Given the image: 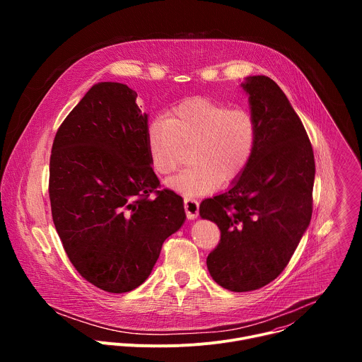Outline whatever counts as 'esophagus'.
<instances>
[{
  "label": "esophagus",
  "mask_w": 362,
  "mask_h": 362,
  "mask_svg": "<svg viewBox=\"0 0 362 362\" xmlns=\"http://www.w3.org/2000/svg\"><path fill=\"white\" fill-rule=\"evenodd\" d=\"M185 211L187 219H196L199 215V203L192 197L185 199Z\"/></svg>",
  "instance_id": "34e87169"
}]
</instances>
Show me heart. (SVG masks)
<instances>
[{"label":"heart","instance_id":"heart-1","mask_svg":"<svg viewBox=\"0 0 362 362\" xmlns=\"http://www.w3.org/2000/svg\"><path fill=\"white\" fill-rule=\"evenodd\" d=\"M256 136V122L249 110L193 97L154 119L147 127L146 144L151 169L159 176L173 175L183 163L185 150L192 147L193 166L168 186L185 196H203L243 173L253 156Z\"/></svg>","mask_w":362,"mask_h":362}]
</instances>
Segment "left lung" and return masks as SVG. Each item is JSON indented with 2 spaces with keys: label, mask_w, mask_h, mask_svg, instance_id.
<instances>
[{
  "label": "left lung",
  "mask_w": 362,
  "mask_h": 362,
  "mask_svg": "<svg viewBox=\"0 0 362 362\" xmlns=\"http://www.w3.org/2000/svg\"><path fill=\"white\" fill-rule=\"evenodd\" d=\"M242 87L257 129L253 156L229 190L199 208L221 229L206 265L233 292L259 289L286 268L311 222L315 179L311 141L285 93L267 76Z\"/></svg>",
  "instance_id": "obj_1"
}]
</instances>
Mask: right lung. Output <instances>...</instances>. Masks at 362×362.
Wrapping results in <instances>:
<instances>
[{
	"mask_svg": "<svg viewBox=\"0 0 362 362\" xmlns=\"http://www.w3.org/2000/svg\"><path fill=\"white\" fill-rule=\"evenodd\" d=\"M136 97L122 83L94 84L59 127L49 158L51 215L64 250L86 281L112 293L141 285L186 219L180 196L156 190L148 116Z\"/></svg>",
	"mask_w": 362,
	"mask_h": 362,
	"instance_id": "right-lung-1",
	"label": "right lung"
}]
</instances>
